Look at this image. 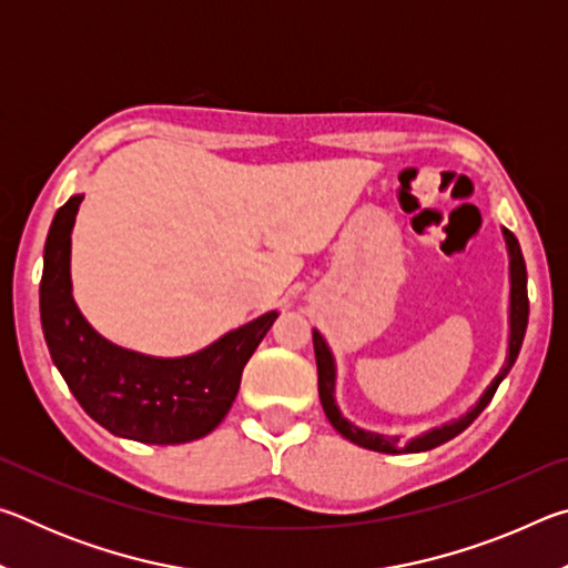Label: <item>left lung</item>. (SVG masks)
I'll list each match as a JSON object with an SVG mask.
<instances>
[{
    "label": "left lung",
    "instance_id": "left-lung-1",
    "mask_svg": "<svg viewBox=\"0 0 568 568\" xmlns=\"http://www.w3.org/2000/svg\"><path fill=\"white\" fill-rule=\"evenodd\" d=\"M504 237H506V245H508V255H511V338H508V358L506 365L501 368V373L494 378L491 386L486 388L484 396L476 403L474 408H470L466 416H460L454 423H446V426L428 430V434H423L418 438L408 440V444H400L398 436H383V434H371V430H363L358 426H353L351 420H345L341 416L338 406H335V398H333V390H335V363H333V355L331 348L325 345L323 335L318 331H313V348H315V363H318V393H321V403H323V410L325 416H328L331 426L338 430L343 438H348L351 444L355 446H363L368 450H378V454H418V450H430L440 444H446V440L456 438L460 430H466L470 423L478 418V413L484 410L488 403H491L494 393L498 388V383H501L508 371H511V365L518 358V351H521V343H524V335H526V325H528V293H526V263H524V255H521V247H518V240L511 233V230L504 227Z\"/></svg>",
    "mask_w": 568,
    "mask_h": 568
}]
</instances>
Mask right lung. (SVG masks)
Masks as SVG:
<instances>
[{
    "label": "right lung",
    "mask_w": 568,
    "mask_h": 568,
    "mask_svg": "<svg viewBox=\"0 0 568 568\" xmlns=\"http://www.w3.org/2000/svg\"><path fill=\"white\" fill-rule=\"evenodd\" d=\"M82 195L57 210L44 243L40 315L47 348L90 418L110 434L140 444H187L227 416L240 376L271 331V311L185 358H152L112 345L82 318L72 301L70 233Z\"/></svg>",
    "instance_id": "add662e5"
}]
</instances>
